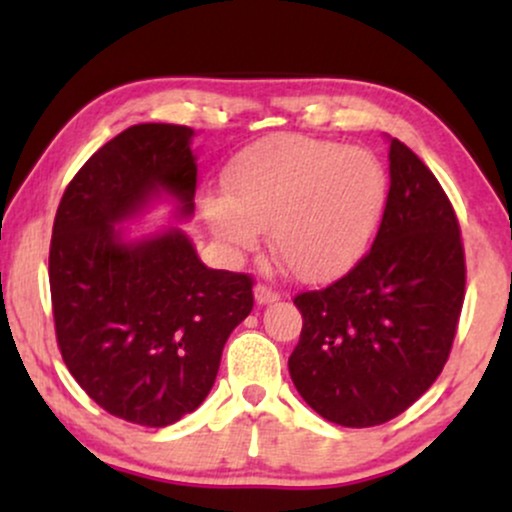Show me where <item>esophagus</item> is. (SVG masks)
Wrapping results in <instances>:
<instances>
[{
    "label": "esophagus",
    "mask_w": 512,
    "mask_h": 512,
    "mask_svg": "<svg viewBox=\"0 0 512 512\" xmlns=\"http://www.w3.org/2000/svg\"><path fill=\"white\" fill-rule=\"evenodd\" d=\"M255 298H257V303L267 305V303L279 301L281 291L279 289H272V286H269V284H257L255 286Z\"/></svg>",
    "instance_id": "1"
}]
</instances>
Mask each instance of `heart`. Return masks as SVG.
I'll return each mask as SVG.
<instances>
[{"mask_svg": "<svg viewBox=\"0 0 512 512\" xmlns=\"http://www.w3.org/2000/svg\"><path fill=\"white\" fill-rule=\"evenodd\" d=\"M207 195L204 221L231 248L250 250L272 228V248L291 274L325 279L366 250L385 202V173L363 149L281 134L245 149Z\"/></svg>", "mask_w": 512, "mask_h": 512, "instance_id": "obj_1", "label": "heart"}]
</instances>
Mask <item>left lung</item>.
<instances>
[{
  "label": "left lung",
  "mask_w": 512,
  "mask_h": 512,
  "mask_svg": "<svg viewBox=\"0 0 512 512\" xmlns=\"http://www.w3.org/2000/svg\"><path fill=\"white\" fill-rule=\"evenodd\" d=\"M460 221L436 175L390 142L378 233L342 279L293 298L303 330L289 358L296 390L322 419L380 426L407 411L448 363L464 303Z\"/></svg>",
  "instance_id": "8db88e82"
}]
</instances>
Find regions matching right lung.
I'll use <instances>...</instances> for the list:
<instances>
[{"label": "right lung", "mask_w": 512, "mask_h": 512, "mask_svg": "<svg viewBox=\"0 0 512 512\" xmlns=\"http://www.w3.org/2000/svg\"><path fill=\"white\" fill-rule=\"evenodd\" d=\"M192 129L144 122L103 144L64 190L50 240V296L60 354L98 407L163 428L195 411L221 351L250 315V274L209 269L185 233L127 245L115 223L158 190L192 214Z\"/></svg>", "instance_id": "add662e5"}]
</instances>
